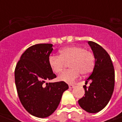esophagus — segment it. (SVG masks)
I'll use <instances>...</instances> for the list:
<instances>
[{
  "instance_id": "34e87169",
  "label": "esophagus",
  "mask_w": 122,
  "mask_h": 122,
  "mask_svg": "<svg viewBox=\"0 0 122 122\" xmlns=\"http://www.w3.org/2000/svg\"><path fill=\"white\" fill-rule=\"evenodd\" d=\"M69 87L70 89H72V88H74L75 87V86H74V85H72V84H70L69 86Z\"/></svg>"
}]
</instances>
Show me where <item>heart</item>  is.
Instances as JSON below:
<instances>
[{
    "mask_svg": "<svg viewBox=\"0 0 122 122\" xmlns=\"http://www.w3.org/2000/svg\"><path fill=\"white\" fill-rule=\"evenodd\" d=\"M69 70L63 71L58 76L61 82L72 84L80 76L90 74L95 66V56L92 51L84 47L72 46L59 50V56H50L48 63L55 73L61 72L66 63H69Z\"/></svg>",
    "mask_w": 122,
    "mask_h": 122,
    "instance_id": "b5f03b06",
    "label": "heart"
}]
</instances>
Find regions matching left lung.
Here are the masks:
<instances>
[{
	"label": "left lung",
	"instance_id": "obj_1",
	"mask_svg": "<svg viewBox=\"0 0 122 122\" xmlns=\"http://www.w3.org/2000/svg\"><path fill=\"white\" fill-rule=\"evenodd\" d=\"M95 56L93 72L86 80H91L90 86H84V97L78 100L80 107L90 113H97L102 110L109 102L114 88L115 74L110 56L97 43L89 41Z\"/></svg>",
	"mask_w": 122,
	"mask_h": 122
}]
</instances>
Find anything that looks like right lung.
I'll return each mask as SVG.
<instances>
[{"instance_id": "right-lung-1", "label": "right lung", "mask_w": 122, "mask_h": 122, "mask_svg": "<svg viewBox=\"0 0 122 122\" xmlns=\"http://www.w3.org/2000/svg\"><path fill=\"white\" fill-rule=\"evenodd\" d=\"M52 46L51 44H38L29 47L21 55L15 69L20 101L28 112L38 118L52 114L63 92L69 89L65 82L46 83L56 78L48 63Z\"/></svg>"}]
</instances>
